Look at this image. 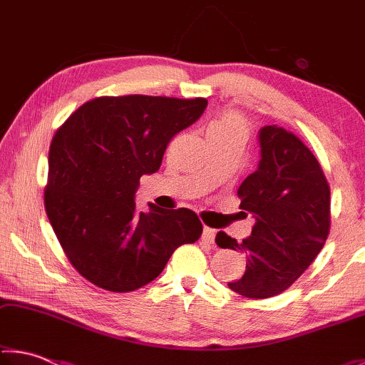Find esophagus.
<instances>
[{"label": "esophagus", "instance_id": "esophagus-1", "mask_svg": "<svg viewBox=\"0 0 365 365\" xmlns=\"http://www.w3.org/2000/svg\"><path fill=\"white\" fill-rule=\"evenodd\" d=\"M202 240L207 243H214V238H215V230H212V228L209 227H205V230H202Z\"/></svg>", "mask_w": 365, "mask_h": 365}]
</instances>
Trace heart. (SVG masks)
Instances as JSON below:
<instances>
[{"label":"heart","mask_w":365,"mask_h":365,"mask_svg":"<svg viewBox=\"0 0 365 365\" xmlns=\"http://www.w3.org/2000/svg\"><path fill=\"white\" fill-rule=\"evenodd\" d=\"M228 135H237L245 140L248 137V122L235 110H225L219 114L207 127V137H228Z\"/></svg>","instance_id":"heart-1"}]
</instances>
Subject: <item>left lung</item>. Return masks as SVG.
I'll use <instances>...</instances> for the list:
<instances>
[{
  "label": "left lung",
  "mask_w": 365,
  "mask_h": 365,
  "mask_svg": "<svg viewBox=\"0 0 365 365\" xmlns=\"http://www.w3.org/2000/svg\"><path fill=\"white\" fill-rule=\"evenodd\" d=\"M261 160L240 185V207L255 217L243 243L219 232L220 248L246 255L242 279L228 283L246 298L280 294L299 279L330 232V187L319 160L302 141L279 125L259 130Z\"/></svg>",
  "instance_id": "obj_1"
}]
</instances>
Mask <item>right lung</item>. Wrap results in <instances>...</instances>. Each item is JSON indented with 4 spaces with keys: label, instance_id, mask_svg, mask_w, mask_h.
<instances>
[{
    "label": "right lung",
    "instance_id": "1",
    "mask_svg": "<svg viewBox=\"0 0 365 365\" xmlns=\"http://www.w3.org/2000/svg\"><path fill=\"white\" fill-rule=\"evenodd\" d=\"M205 98L100 96L82 104L49 146L45 209L67 259L86 280L135 292L164 270L178 246L195 243L190 209H137L140 177L154 174L169 141L200 119Z\"/></svg>",
    "mask_w": 365,
    "mask_h": 365
}]
</instances>
